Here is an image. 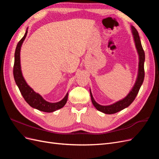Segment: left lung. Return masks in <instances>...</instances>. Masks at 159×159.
<instances>
[{"mask_svg": "<svg viewBox=\"0 0 159 159\" xmlns=\"http://www.w3.org/2000/svg\"><path fill=\"white\" fill-rule=\"evenodd\" d=\"M131 30H132V32L134 37V42H135V46L139 56V74H138L137 79L133 88L131 91V92H130L127 97L119 101V102H116L114 104L108 105V106H103V105H101L95 102V101L94 100L92 94H91V91H90L91 102H92L95 107L98 111H102L105 114H113L115 113H117L120 111H121L125 108L129 106V105L133 103L134 99H135L136 96L137 95L140 89L141 86L144 81V78H145L144 62H145V52H144L142 47L141 40H140V37H139V33L137 29L134 26H131Z\"/></svg>", "mask_w": 159, "mask_h": 159, "instance_id": "obj_1", "label": "left lung"}]
</instances>
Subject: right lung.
Here are the masks:
<instances>
[{
    "instance_id": "add662e5",
    "label": "right lung",
    "mask_w": 159,
    "mask_h": 159,
    "mask_svg": "<svg viewBox=\"0 0 159 159\" xmlns=\"http://www.w3.org/2000/svg\"><path fill=\"white\" fill-rule=\"evenodd\" d=\"M26 30L25 36L18 42L14 53V64L13 66V75L15 82L18 87L19 90L26 102L33 108H35L42 111L51 113L63 107L67 102L68 97V93L66 94L64 98L57 103H50L45 101L38 93H36L34 90L28 85L22 75L20 62V51L23 41L25 40L27 35Z\"/></svg>"
}]
</instances>
